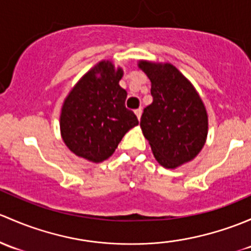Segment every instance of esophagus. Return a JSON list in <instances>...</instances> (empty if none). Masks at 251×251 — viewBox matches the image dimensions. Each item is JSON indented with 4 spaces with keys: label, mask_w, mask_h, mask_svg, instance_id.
<instances>
[{
    "label": "esophagus",
    "mask_w": 251,
    "mask_h": 251,
    "mask_svg": "<svg viewBox=\"0 0 251 251\" xmlns=\"http://www.w3.org/2000/svg\"><path fill=\"white\" fill-rule=\"evenodd\" d=\"M134 112H135V115H136V117H138V120H140L141 113H143V110H141V108H138V110H135V111H134Z\"/></svg>",
    "instance_id": "obj_1"
}]
</instances>
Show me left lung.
<instances>
[{"mask_svg":"<svg viewBox=\"0 0 251 251\" xmlns=\"http://www.w3.org/2000/svg\"><path fill=\"white\" fill-rule=\"evenodd\" d=\"M151 81L152 104L140 126L159 164L175 169L192 161L208 135V113L193 84L174 65L139 60Z\"/></svg>","mask_w":251,"mask_h":251,"instance_id":"obj_1","label":"left lung"}]
</instances>
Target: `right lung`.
Returning a JSON list of instances; mask_svg holds the SVG:
<instances>
[{"mask_svg":"<svg viewBox=\"0 0 251 251\" xmlns=\"http://www.w3.org/2000/svg\"><path fill=\"white\" fill-rule=\"evenodd\" d=\"M122 68L101 60L75 84L64 100L60 133L70 151L99 163L111 157L128 130L139 125L125 106Z\"/></svg>","mask_w":251,"mask_h":251,"instance_id":"1","label":"right lung"}]
</instances>
